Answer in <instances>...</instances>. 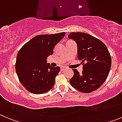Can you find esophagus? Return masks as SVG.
Wrapping results in <instances>:
<instances>
[{
    "label": "esophagus",
    "instance_id": "obj_1",
    "mask_svg": "<svg viewBox=\"0 0 122 122\" xmlns=\"http://www.w3.org/2000/svg\"><path fill=\"white\" fill-rule=\"evenodd\" d=\"M64 69H65L64 67H61V71H63V70H64Z\"/></svg>",
    "mask_w": 122,
    "mask_h": 122
}]
</instances>
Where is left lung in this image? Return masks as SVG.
Returning <instances> with one entry per match:
<instances>
[{
	"mask_svg": "<svg viewBox=\"0 0 122 122\" xmlns=\"http://www.w3.org/2000/svg\"><path fill=\"white\" fill-rule=\"evenodd\" d=\"M68 38L77 42L78 58L81 61V74L72 69L74 76L71 86L83 93L96 90L104 83L110 72L111 56L105 44L97 38L83 32H71Z\"/></svg>",
	"mask_w": 122,
	"mask_h": 122,
	"instance_id": "8db88e82",
	"label": "left lung"
}]
</instances>
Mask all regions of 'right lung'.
I'll return each instance as SVG.
<instances>
[{"instance_id":"add662e5","label":"right lung","mask_w":122,"mask_h":122,"mask_svg":"<svg viewBox=\"0 0 122 122\" xmlns=\"http://www.w3.org/2000/svg\"><path fill=\"white\" fill-rule=\"evenodd\" d=\"M65 32L39 35L26 43L18 52L15 64L17 76L23 87L35 94L45 93L55 84V78L60 67L47 64V58L52 55L56 44Z\"/></svg>"}]
</instances>
